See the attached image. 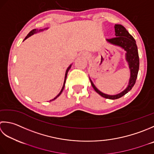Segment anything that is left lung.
<instances>
[{
	"mask_svg": "<svg viewBox=\"0 0 154 154\" xmlns=\"http://www.w3.org/2000/svg\"><path fill=\"white\" fill-rule=\"evenodd\" d=\"M114 28L115 35L116 37L113 38L111 39H106V42L111 44L112 45L120 47L125 51V60L127 62L130 71V77L127 87L125 88V90L120 93L118 94L108 95L102 92L101 91H100L97 88L89 77L91 84H92L93 88L94 89L96 92L99 94L101 96L103 97V98L110 100L120 98L131 90L135 83H136L140 65L138 51H137L136 40H134L133 36L128 32V30L122 25L115 24Z\"/></svg>",
	"mask_w": 154,
	"mask_h": 154,
	"instance_id": "1",
	"label": "left lung"
}]
</instances>
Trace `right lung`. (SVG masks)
Masks as SVG:
<instances>
[{"mask_svg":"<svg viewBox=\"0 0 154 154\" xmlns=\"http://www.w3.org/2000/svg\"><path fill=\"white\" fill-rule=\"evenodd\" d=\"M48 29V28H46V29H40V30H38V29H33L32 30H31L30 32L28 34V35L25 37V38H24V40H26V38H28L29 37H30V36H31L32 35H33L34 34H36V33H37V32H42V31H43V30H47ZM71 66H72V64H70V66H69L68 67V68L66 69V73H65V77H64V84H63V86H62V89H61V90H60V93L58 94L54 98H53L52 100H50V101H52V100H54L55 99H56L58 98V97L61 94H62V91H63V90H64V86H65V82H66V77H67V74H68V71H69V70H70V68H71Z\"/></svg>","mask_w":154,"mask_h":154,"instance_id":"obj_1","label":"right lung"}]
</instances>
